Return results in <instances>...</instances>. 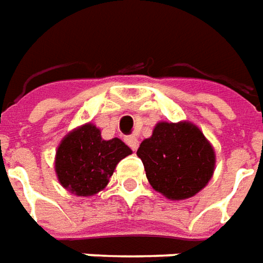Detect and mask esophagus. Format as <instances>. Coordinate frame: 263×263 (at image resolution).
<instances>
[{
    "instance_id": "1",
    "label": "esophagus",
    "mask_w": 263,
    "mask_h": 263,
    "mask_svg": "<svg viewBox=\"0 0 263 263\" xmlns=\"http://www.w3.org/2000/svg\"><path fill=\"white\" fill-rule=\"evenodd\" d=\"M125 141H126V144L131 146L134 151H137V149H138L139 141H138V138L135 137V135H131V137H126V139H125Z\"/></svg>"
}]
</instances>
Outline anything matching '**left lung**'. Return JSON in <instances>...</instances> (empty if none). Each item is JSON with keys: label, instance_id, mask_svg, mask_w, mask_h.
I'll use <instances>...</instances> for the list:
<instances>
[{"label": "left lung", "instance_id": "1", "mask_svg": "<svg viewBox=\"0 0 263 263\" xmlns=\"http://www.w3.org/2000/svg\"><path fill=\"white\" fill-rule=\"evenodd\" d=\"M151 187L168 200H185L201 192L216 167L213 145L197 125L189 121H160L153 135L139 145Z\"/></svg>", "mask_w": 263, "mask_h": 263}]
</instances>
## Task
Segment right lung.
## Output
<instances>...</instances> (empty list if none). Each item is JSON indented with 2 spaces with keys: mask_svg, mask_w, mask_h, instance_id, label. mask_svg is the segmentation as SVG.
<instances>
[{
  "mask_svg": "<svg viewBox=\"0 0 263 263\" xmlns=\"http://www.w3.org/2000/svg\"><path fill=\"white\" fill-rule=\"evenodd\" d=\"M132 154L119 138L103 139L95 124H83L64 135L56 149L54 171L67 192L90 197L109 183L118 162Z\"/></svg>",
  "mask_w": 263,
  "mask_h": 263,
  "instance_id": "obj_1",
  "label": "right lung"
}]
</instances>
